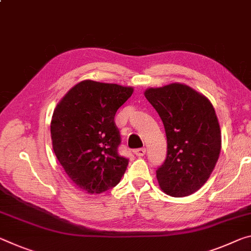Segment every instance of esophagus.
Wrapping results in <instances>:
<instances>
[{
  "instance_id": "esophagus-1",
  "label": "esophagus",
  "mask_w": 251,
  "mask_h": 251,
  "mask_svg": "<svg viewBox=\"0 0 251 251\" xmlns=\"http://www.w3.org/2000/svg\"><path fill=\"white\" fill-rule=\"evenodd\" d=\"M145 153H146V149H138L135 151V154H136V156H138V157L144 156Z\"/></svg>"
}]
</instances>
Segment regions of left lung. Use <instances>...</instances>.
Returning <instances> with one entry per match:
<instances>
[{
	"label": "left lung",
	"instance_id": "1",
	"mask_svg": "<svg viewBox=\"0 0 251 251\" xmlns=\"http://www.w3.org/2000/svg\"><path fill=\"white\" fill-rule=\"evenodd\" d=\"M163 122L168 156L156 171L158 185L172 197H188L209 180L221 151V129L211 101L185 83L144 91Z\"/></svg>",
	"mask_w": 251,
	"mask_h": 251
}]
</instances>
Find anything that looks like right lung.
Segmentation results:
<instances>
[{"label":"right lung","instance_id":"add662e5","mask_svg":"<svg viewBox=\"0 0 251 251\" xmlns=\"http://www.w3.org/2000/svg\"><path fill=\"white\" fill-rule=\"evenodd\" d=\"M133 87L82 80L68 90L53 110L50 130L53 152L75 186L99 194L116 186L128 160L119 156L117 109Z\"/></svg>","mask_w":251,"mask_h":251}]
</instances>
